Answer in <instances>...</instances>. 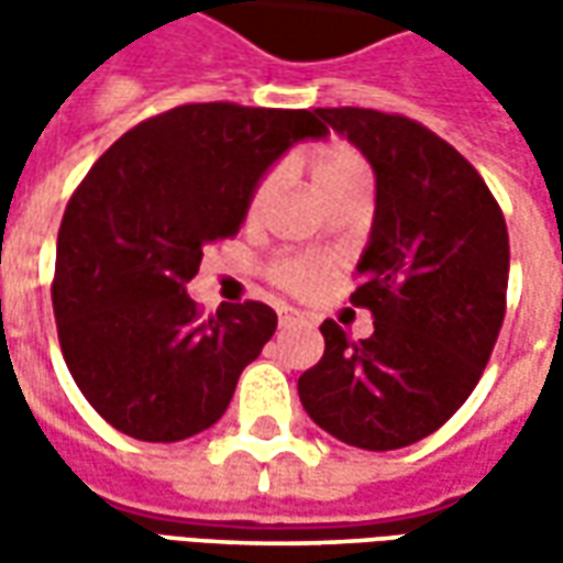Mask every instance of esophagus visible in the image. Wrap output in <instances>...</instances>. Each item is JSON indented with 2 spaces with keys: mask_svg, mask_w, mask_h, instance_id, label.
I'll use <instances>...</instances> for the list:
<instances>
[{
  "mask_svg": "<svg viewBox=\"0 0 563 563\" xmlns=\"http://www.w3.org/2000/svg\"><path fill=\"white\" fill-rule=\"evenodd\" d=\"M278 322H282V325H291V322H303V313H300V310H291V307H285V310H278Z\"/></svg>",
  "mask_w": 563,
  "mask_h": 563,
  "instance_id": "1",
  "label": "esophagus"
}]
</instances>
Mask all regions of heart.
<instances>
[{
	"label": "heart",
	"instance_id": "b5f03b06",
	"mask_svg": "<svg viewBox=\"0 0 563 563\" xmlns=\"http://www.w3.org/2000/svg\"><path fill=\"white\" fill-rule=\"evenodd\" d=\"M310 185H313L316 197H325L332 190H344V187H366V163L354 146L347 143H322L310 153ZM275 187V178H263L253 197H250V209L256 212L266 203V197ZM278 282L291 291H313L322 278V263L319 260H285L278 263Z\"/></svg>",
	"mask_w": 563,
	"mask_h": 563
}]
</instances>
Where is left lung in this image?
<instances>
[{"label":"left lung","instance_id":"1","mask_svg":"<svg viewBox=\"0 0 563 563\" xmlns=\"http://www.w3.org/2000/svg\"><path fill=\"white\" fill-rule=\"evenodd\" d=\"M316 115L376 175L351 294L376 322L360 344L322 322L325 354L297 391L338 442L395 451L451 420L483 376L505 322L508 225L479 172L429 128L351 106Z\"/></svg>","mask_w":563,"mask_h":563}]
</instances>
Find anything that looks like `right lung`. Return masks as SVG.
Returning <instances> with one entry per match:
<instances>
[{"instance_id":"right-lung-1","label":"right lung","mask_w":563,"mask_h":563,"mask_svg":"<svg viewBox=\"0 0 563 563\" xmlns=\"http://www.w3.org/2000/svg\"><path fill=\"white\" fill-rule=\"evenodd\" d=\"M307 109L194 102L131 128L68 200L55 247L58 344L80 395L141 442L222 420L278 316L222 303L200 319L187 282L238 234L256 185L294 143L325 137Z\"/></svg>"}]
</instances>
